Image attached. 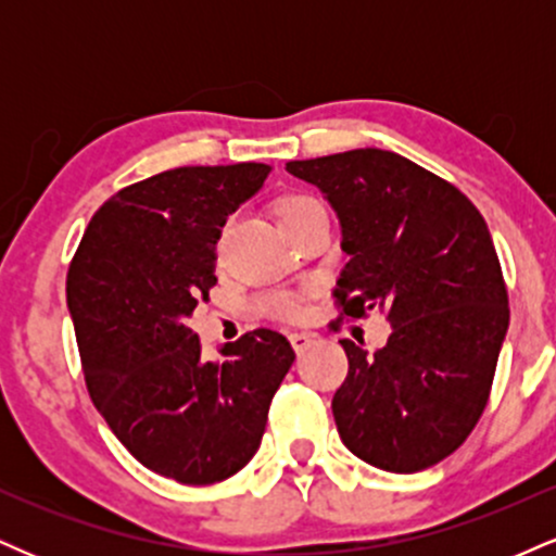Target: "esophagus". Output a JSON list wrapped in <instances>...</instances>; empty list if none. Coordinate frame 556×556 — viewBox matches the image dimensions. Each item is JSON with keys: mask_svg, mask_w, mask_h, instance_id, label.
Segmentation results:
<instances>
[{"mask_svg": "<svg viewBox=\"0 0 556 556\" xmlns=\"http://www.w3.org/2000/svg\"><path fill=\"white\" fill-rule=\"evenodd\" d=\"M311 342H314V334H308V331H290V344L295 348V353H305Z\"/></svg>", "mask_w": 556, "mask_h": 556, "instance_id": "34e87169", "label": "esophagus"}]
</instances>
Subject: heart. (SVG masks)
<instances>
[{"mask_svg":"<svg viewBox=\"0 0 556 556\" xmlns=\"http://www.w3.org/2000/svg\"><path fill=\"white\" fill-rule=\"evenodd\" d=\"M314 201V198L308 195H287L282 201L277 203V222L282 225V222L292 219L298 212H303L308 203ZM258 311H264V314L269 316H279V318H295L300 314V303L292 295H269L264 298L258 303Z\"/></svg>","mask_w":556,"mask_h":556,"instance_id":"heart-1","label":"heart"}]
</instances>
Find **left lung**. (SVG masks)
<instances>
[{
	"label": "left lung",
	"mask_w": 556,
	"mask_h": 556,
	"mask_svg": "<svg viewBox=\"0 0 556 556\" xmlns=\"http://www.w3.org/2000/svg\"><path fill=\"white\" fill-rule=\"evenodd\" d=\"M340 219L344 316L387 308L368 355L340 340L348 379L331 400L344 446L374 468L418 473L460 446L486 407L509 327L486 222L455 185L381 149L287 162Z\"/></svg>",
	"instance_id": "1"
}]
</instances>
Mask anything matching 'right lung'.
Wrapping results in <instances>:
<instances>
[{"label": "right lung", "instance_id": "add662e5", "mask_svg": "<svg viewBox=\"0 0 556 556\" xmlns=\"http://www.w3.org/2000/svg\"><path fill=\"white\" fill-rule=\"evenodd\" d=\"M271 167H177L114 193L67 271L88 394L114 437L159 476L190 486L225 481L256 455L274 392L295 353L256 329L206 361L188 327L216 285L227 216L264 188Z\"/></svg>", "mask_w": 556, "mask_h": 556}]
</instances>
